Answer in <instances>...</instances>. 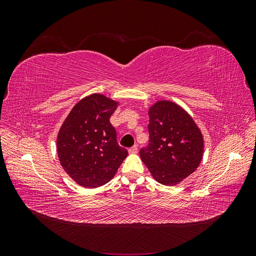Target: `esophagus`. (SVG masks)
<instances>
[{
    "label": "esophagus",
    "instance_id": "obj_1",
    "mask_svg": "<svg viewBox=\"0 0 256 256\" xmlns=\"http://www.w3.org/2000/svg\"><path fill=\"white\" fill-rule=\"evenodd\" d=\"M129 154H136L138 152V147L136 146H134L131 147V148H129Z\"/></svg>",
    "mask_w": 256,
    "mask_h": 256
}]
</instances>
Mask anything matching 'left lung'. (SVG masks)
<instances>
[{
    "instance_id": "8db88e82",
    "label": "left lung",
    "mask_w": 256,
    "mask_h": 256,
    "mask_svg": "<svg viewBox=\"0 0 256 256\" xmlns=\"http://www.w3.org/2000/svg\"><path fill=\"white\" fill-rule=\"evenodd\" d=\"M150 143L140 157L154 180L175 186L196 171L203 159L204 138L192 116L171 100L148 109Z\"/></svg>"
}]
</instances>
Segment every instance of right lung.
I'll use <instances>...</instances> for the list:
<instances>
[{"label": "right lung", "instance_id": "add662e5", "mask_svg": "<svg viewBox=\"0 0 256 256\" xmlns=\"http://www.w3.org/2000/svg\"><path fill=\"white\" fill-rule=\"evenodd\" d=\"M120 102L94 92L69 112L56 138L58 156L64 171L84 188L109 182L127 157L116 141L111 115Z\"/></svg>", "mask_w": 256, "mask_h": 256}]
</instances>
